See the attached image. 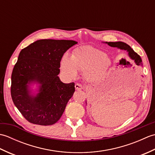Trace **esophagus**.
<instances>
[{"mask_svg": "<svg viewBox=\"0 0 155 155\" xmlns=\"http://www.w3.org/2000/svg\"><path fill=\"white\" fill-rule=\"evenodd\" d=\"M75 88H76V90H77V91H80V90L83 89L84 87L82 86V85L80 84L77 83L75 84Z\"/></svg>", "mask_w": 155, "mask_h": 155, "instance_id": "1", "label": "esophagus"}]
</instances>
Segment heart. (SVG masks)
Returning a JSON list of instances; mask_svg holds the SVG:
<instances>
[{"label":"heart","instance_id":"1","mask_svg":"<svg viewBox=\"0 0 155 155\" xmlns=\"http://www.w3.org/2000/svg\"><path fill=\"white\" fill-rule=\"evenodd\" d=\"M110 58L104 52L91 46L74 49L71 57L65 54L61 60V68L68 78H74L78 71H84L85 80L95 83L103 80L111 67Z\"/></svg>","mask_w":155,"mask_h":155}]
</instances>
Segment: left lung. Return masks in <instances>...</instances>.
Masks as SVG:
<instances>
[{
  "mask_svg": "<svg viewBox=\"0 0 155 155\" xmlns=\"http://www.w3.org/2000/svg\"><path fill=\"white\" fill-rule=\"evenodd\" d=\"M105 44H107L111 47H115L117 48H119L120 50L127 51L128 52V55L132 60L134 61V63L138 66H142V60L140 56L134 52L129 45L124 43L123 42H104ZM87 101H86V104H87Z\"/></svg>",
  "mask_w": 155,
  "mask_h": 155,
  "instance_id": "1",
  "label": "left lung"
}]
</instances>
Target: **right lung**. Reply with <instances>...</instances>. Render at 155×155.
<instances>
[{
  "label": "right lung",
  "instance_id": "obj_1",
  "mask_svg": "<svg viewBox=\"0 0 155 155\" xmlns=\"http://www.w3.org/2000/svg\"><path fill=\"white\" fill-rule=\"evenodd\" d=\"M72 40L42 39L20 52L11 75V97L28 122L52 125L60 119L74 91V83L58 77L64 52L77 44ZM35 84L37 88H32Z\"/></svg>",
  "mask_w": 155,
  "mask_h": 155
}]
</instances>
